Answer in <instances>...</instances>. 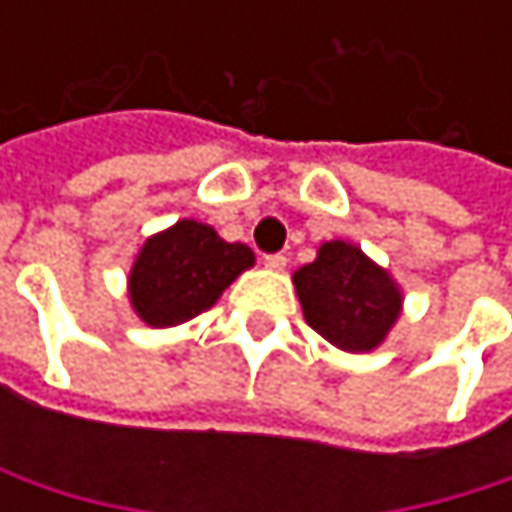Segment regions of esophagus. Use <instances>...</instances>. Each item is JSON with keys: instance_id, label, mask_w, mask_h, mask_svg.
Wrapping results in <instances>:
<instances>
[{"instance_id": "esophagus-1", "label": "esophagus", "mask_w": 512, "mask_h": 512, "mask_svg": "<svg viewBox=\"0 0 512 512\" xmlns=\"http://www.w3.org/2000/svg\"><path fill=\"white\" fill-rule=\"evenodd\" d=\"M263 263H266V269H275V272H278V269H284V266H287V257H284V255H266V257H263Z\"/></svg>"}]
</instances>
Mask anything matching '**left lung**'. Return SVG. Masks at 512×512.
<instances>
[{"label": "left lung", "mask_w": 512, "mask_h": 512, "mask_svg": "<svg viewBox=\"0 0 512 512\" xmlns=\"http://www.w3.org/2000/svg\"><path fill=\"white\" fill-rule=\"evenodd\" d=\"M305 323L347 353L376 350L400 317L403 293L388 269L353 243H323L317 260L293 272Z\"/></svg>", "instance_id": "1"}]
</instances>
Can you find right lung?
Here are the masks:
<instances>
[{"mask_svg":"<svg viewBox=\"0 0 512 512\" xmlns=\"http://www.w3.org/2000/svg\"><path fill=\"white\" fill-rule=\"evenodd\" d=\"M255 263L243 243H225L210 225L180 219L145 240L130 269L133 311L154 329L180 326L225 293V287Z\"/></svg>","mask_w":512,"mask_h":512,"instance_id":"obj_1","label":"right lung"}]
</instances>
